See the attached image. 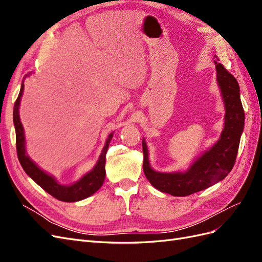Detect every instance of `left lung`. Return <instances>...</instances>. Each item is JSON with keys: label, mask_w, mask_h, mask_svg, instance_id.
Segmentation results:
<instances>
[{"label": "left lung", "mask_w": 262, "mask_h": 262, "mask_svg": "<svg viewBox=\"0 0 262 262\" xmlns=\"http://www.w3.org/2000/svg\"><path fill=\"white\" fill-rule=\"evenodd\" d=\"M214 63L216 81L225 106L224 129L216 143L198 157L186 171L160 172L150 167L146 142L142 140L144 173L152 186L162 192L173 196L192 194L223 180L234 167L245 122L239 85L221 63Z\"/></svg>", "instance_id": "left-lung-1"}]
</instances>
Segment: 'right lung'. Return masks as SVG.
Instances as JSON below:
<instances>
[{
	"label": "right lung",
	"mask_w": 262,
	"mask_h": 262,
	"mask_svg": "<svg viewBox=\"0 0 262 262\" xmlns=\"http://www.w3.org/2000/svg\"><path fill=\"white\" fill-rule=\"evenodd\" d=\"M30 74V73H29ZM29 74H26L28 76ZM24 91V81L21 82L20 92L18 97L15 101L14 112H13V120L15 125V132H16V148H17V156L18 161L21 165L23 169L25 170L27 175L33 179L37 185L40 186L45 191L54 196L55 199L64 202H76L83 199H86L90 195L94 194L97 190L102 186L106 176L105 164H106V153L109 146L110 141H112L114 134L110 133L106 141V144L101 150V154L98 158V162L95 165V167L73 185L64 186L61 185L55 180V178L49 173L43 171L41 168L30 160L29 156L26 153L25 148V134H24V128L20 122L19 118V104L20 98Z\"/></svg>",
	"instance_id": "1"
}]
</instances>
